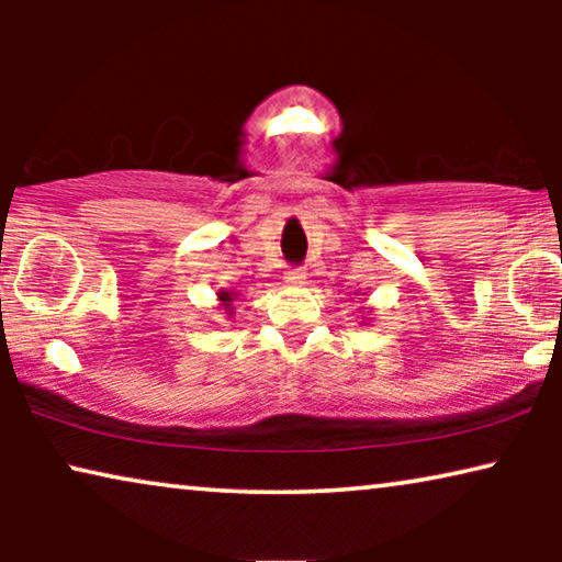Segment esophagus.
<instances>
[{"mask_svg":"<svg viewBox=\"0 0 562 562\" xmlns=\"http://www.w3.org/2000/svg\"><path fill=\"white\" fill-rule=\"evenodd\" d=\"M304 268L302 266H291L286 268V273H283V279H286V283H291V286H299V283H304Z\"/></svg>","mask_w":562,"mask_h":562,"instance_id":"1","label":"esophagus"}]
</instances>
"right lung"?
<instances>
[{"instance_id":"right-lung-1","label":"right lung","mask_w":562,"mask_h":562,"mask_svg":"<svg viewBox=\"0 0 562 562\" xmlns=\"http://www.w3.org/2000/svg\"><path fill=\"white\" fill-rule=\"evenodd\" d=\"M220 299H222V302H225V306L229 310V302H233V294H229V291H220Z\"/></svg>"}]
</instances>
